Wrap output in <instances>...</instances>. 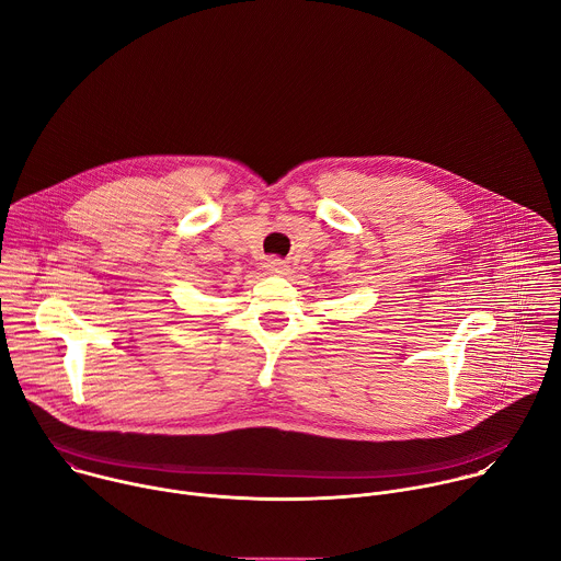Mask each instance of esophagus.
<instances>
[{
    "mask_svg": "<svg viewBox=\"0 0 561 561\" xmlns=\"http://www.w3.org/2000/svg\"><path fill=\"white\" fill-rule=\"evenodd\" d=\"M264 271L271 273V275H284L288 271V264L279 257H268L266 264H264Z\"/></svg>",
    "mask_w": 561,
    "mask_h": 561,
    "instance_id": "1",
    "label": "esophagus"
}]
</instances>
